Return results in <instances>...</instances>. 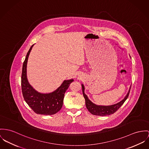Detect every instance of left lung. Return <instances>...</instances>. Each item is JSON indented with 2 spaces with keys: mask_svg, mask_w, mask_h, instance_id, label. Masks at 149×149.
<instances>
[{
  "mask_svg": "<svg viewBox=\"0 0 149 149\" xmlns=\"http://www.w3.org/2000/svg\"><path fill=\"white\" fill-rule=\"evenodd\" d=\"M81 87H82L83 95L85 99L86 105L88 111L92 115H96V116H102L113 114L115 112H116L126 101V99L129 96V92L130 91V89L129 92L126 95L125 97L120 102L112 105H109V106H100V105H97L92 103L88 99L87 95L84 93V87L83 84H81Z\"/></svg>",
  "mask_w": 149,
  "mask_h": 149,
  "instance_id": "8db88e82",
  "label": "left lung"
}]
</instances>
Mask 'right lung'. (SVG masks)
<instances>
[{"label": "right lung", "mask_w": 149, "mask_h": 149, "mask_svg": "<svg viewBox=\"0 0 149 149\" xmlns=\"http://www.w3.org/2000/svg\"><path fill=\"white\" fill-rule=\"evenodd\" d=\"M33 45L30 47L24 61L22 74V90L28 105L37 114L52 115L61 110L63 105L65 93L74 80H65L55 91L43 94L35 91L26 78V64L29 54Z\"/></svg>", "instance_id": "add662e5"}]
</instances>
